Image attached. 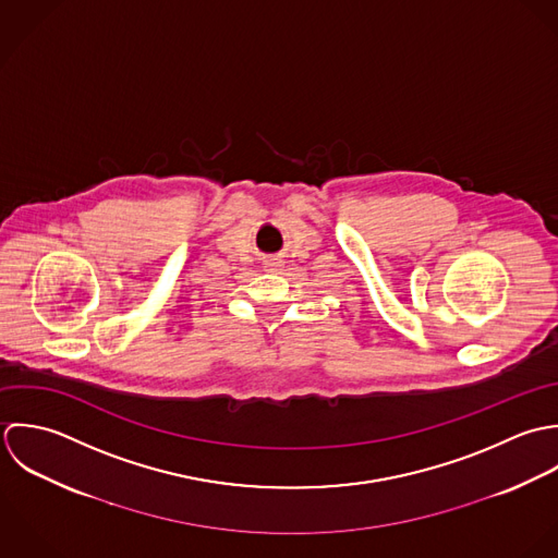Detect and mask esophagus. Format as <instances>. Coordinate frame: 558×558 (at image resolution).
<instances>
[{
  "label": "esophagus",
  "instance_id": "34e87169",
  "mask_svg": "<svg viewBox=\"0 0 558 558\" xmlns=\"http://www.w3.org/2000/svg\"><path fill=\"white\" fill-rule=\"evenodd\" d=\"M280 267H282V260H267L265 263L267 271H280Z\"/></svg>",
  "mask_w": 558,
  "mask_h": 558
}]
</instances>
